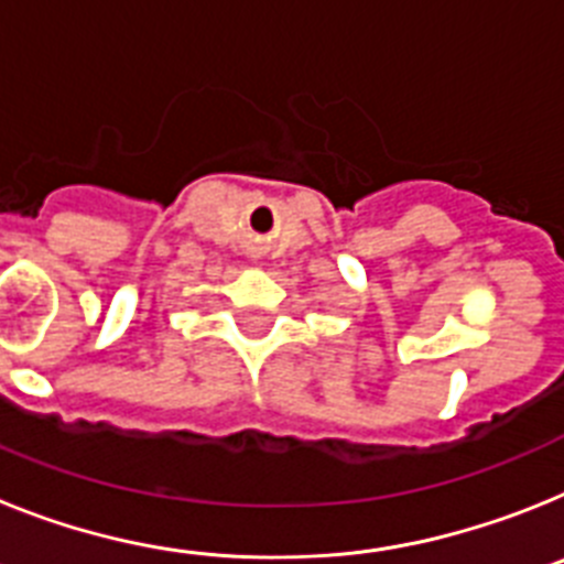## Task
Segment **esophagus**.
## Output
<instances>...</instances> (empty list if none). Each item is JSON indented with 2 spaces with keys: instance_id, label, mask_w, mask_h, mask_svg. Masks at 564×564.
I'll return each mask as SVG.
<instances>
[{
  "instance_id": "esophagus-1",
  "label": "esophagus",
  "mask_w": 564,
  "mask_h": 564,
  "mask_svg": "<svg viewBox=\"0 0 564 564\" xmlns=\"http://www.w3.org/2000/svg\"><path fill=\"white\" fill-rule=\"evenodd\" d=\"M254 263H263V261H261V258H258V254H254Z\"/></svg>"
}]
</instances>
